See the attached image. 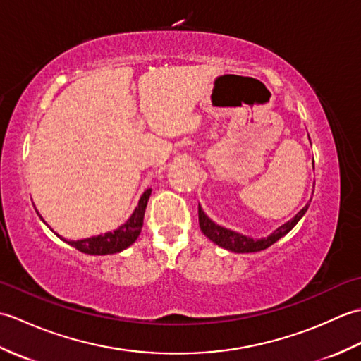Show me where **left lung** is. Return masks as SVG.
<instances>
[{
  "label": "left lung",
  "mask_w": 361,
  "mask_h": 361,
  "mask_svg": "<svg viewBox=\"0 0 361 361\" xmlns=\"http://www.w3.org/2000/svg\"><path fill=\"white\" fill-rule=\"evenodd\" d=\"M309 203L305 204L304 208L299 211L293 219L288 220L287 224H283L278 229H274V231L270 235L264 237V239H251V237L242 235L239 233L231 231V229H226L224 226L216 225L203 212V209L200 208V204H198V224H200L202 233L206 237H208L209 240H212L214 243H217L219 247H221V248L234 251V252H257V251H262L268 247H271V245L274 242H278L281 237H283L287 233H290L291 229H293V226L298 224V221L301 220L304 214L307 212Z\"/></svg>",
  "instance_id": "obj_1"
}]
</instances>
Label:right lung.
Listing matches in <instances>:
<instances>
[{"label": "right lung", "instance_id": "add662e5", "mask_svg": "<svg viewBox=\"0 0 361 361\" xmlns=\"http://www.w3.org/2000/svg\"><path fill=\"white\" fill-rule=\"evenodd\" d=\"M152 194V189H147L141 195L140 203L135 208L133 214L130 219L122 224L118 229L114 231H109L105 234H99L94 237H88V239L82 240H66L68 245H71L75 250L80 252H85V255H94V256H104V255H114V252H121L122 250L128 248L132 245L137 235L141 233V228L144 224V212L147 208L149 197ZM60 237V235H59ZM62 239V237H60Z\"/></svg>", "mask_w": 361, "mask_h": 361}]
</instances>
